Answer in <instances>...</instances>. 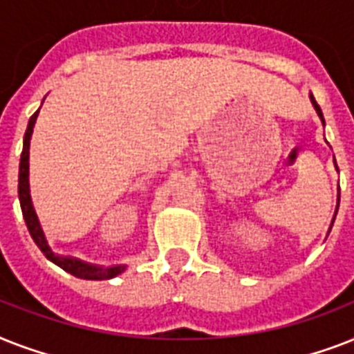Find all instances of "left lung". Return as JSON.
Masks as SVG:
<instances>
[{
  "label": "left lung",
  "mask_w": 354,
  "mask_h": 354,
  "mask_svg": "<svg viewBox=\"0 0 354 354\" xmlns=\"http://www.w3.org/2000/svg\"><path fill=\"white\" fill-rule=\"evenodd\" d=\"M308 97H310V102H313L314 110H316V113H318V115H319V119H322V122H324V127H325V121H324V113H322V108L318 106V102H316V99H314V95H313V93H308ZM335 163H336V161H335ZM336 211H338V205H336ZM335 216H336V213H335ZM333 222H335V218H333Z\"/></svg>",
  "instance_id": "8db88e82"
}]
</instances>
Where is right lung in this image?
<instances>
[{"instance_id": "obj_1", "label": "right lung", "mask_w": 354, "mask_h": 354, "mask_svg": "<svg viewBox=\"0 0 354 354\" xmlns=\"http://www.w3.org/2000/svg\"><path fill=\"white\" fill-rule=\"evenodd\" d=\"M38 112H40V110H36V112L32 113V118L29 119V124H27V130H25V136H24V150H21V158H19L18 196H19V205H21V213H24V221L25 224H27V230H29L32 241L36 242V246L40 248V252L44 253L51 263H55L57 266L66 270L68 274L75 275V277H80V279H91V281L112 279V277L122 274V272L127 270L124 264H118V266H112V268H102V266L88 264L84 263V261H79V259L55 255V253L51 252L49 244H47L46 235H44V232H41L40 222H38V216H36L35 207H32V200H30V189H29V147H30V136H32V128H35Z\"/></svg>"}]
</instances>
